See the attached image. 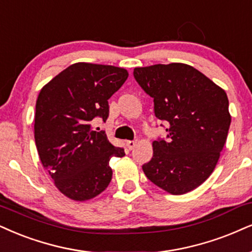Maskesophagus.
<instances>
[{
  "label": "esophagus",
  "mask_w": 252,
  "mask_h": 252,
  "mask_svg": "<svg viewBox=\"0 0 252 252\" xmlns=\"http://www.w3.org/2000/svg\"><path fill=\"white\" fill-rule=\"evenodd\" d=\"M135 145H136V140H128L126 142V146L128 150H133V148L135 147Z\"/></svg>",
  "instance_id": "34e87169"
}]
</instances>
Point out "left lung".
I'll use <instances>...</instances> for the list:
<instances>
[{"label":"left lung","mask_w":252,"mask_h":252,"mask_svg":"<svg viewBox=\"0 0 252 252\" xmlns=\"http://www.w3.org/2000/svg\"><path fill=\"white\" fill-rule=\"evenodd\" d=\"M133 76L153 98L155 117L168 133L166 140L153 141V158L142 164L145 175L173 195L197 188L213 173L228 136L224 90L182 63L135 67Z\"/></svg>","instance_id":"obj_1"}]
</instances>
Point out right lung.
I'll list each match as a JSON object with an SVG mask.
<instances>
[{
  "instance_id": "1",
  "label": "right lung",
  "mask_w": 252,
  "mask_h": 252,
  "mask_svg": "<svg viewBox=\"0 0 252 252\" xmlns=\"http://www.w3.org/2000/svg\"><path fill=\"white\" fill-rule=\"evenodd\" d=\"M128 72L112 65H70L40 90L36 101L35 142L40 162L56 187L74 201L95 197L112 179L111 158L125 155L92 121L108 118V99Z\"/></svg>"
}]
</instances>
